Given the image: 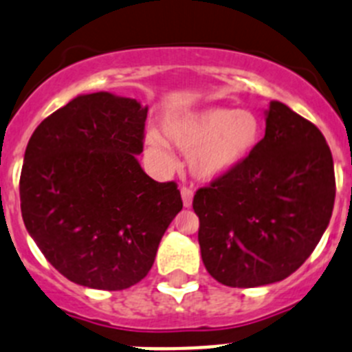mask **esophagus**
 Masks as SVG:
<instances>
[{
	"mask_svg": "<svg viewBox=\"0 0 352 352\" xmlns=\"http://www.w3.org/2000/svg\"><path fill=\"white\" fill-rule=\"evenodd\" d=\"M182 199H183V206H185V208H190V206H192V201H193L192 188H188V186H183Z\"/></svg>",
	"mask_w": 352,
	"mask_h": 352,
	"instance_id": "obj_1",
	"label": "esophagus"
}]
</instances>
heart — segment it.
Instances as JSON below:
<instances>
[{
	"label": "heart",
	"instance_id": "heart-1",
	"mask_svg": "<svg viewBox=\"0 0 352 352\" xmlns=\"http://www.w3.org/2000/svg\"><path fill=\"white\" fill-rule=\"evenodd\" d=\"M164 134L188 155L193 176L211 182L239 167L253 153L262 138V124L246 109L209 106L169 115L164 120ZM146 144L164 162H173L159 132L148 131Z\"/></svg>",
	"mask_w": 352,
	"mask_h": 352
}]
</instances>
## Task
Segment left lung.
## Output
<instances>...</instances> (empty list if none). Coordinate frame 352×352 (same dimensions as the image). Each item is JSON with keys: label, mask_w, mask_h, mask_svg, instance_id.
I'll use <instances>...</instances> for the list:
<instances>
[{"label": "left lung", "mask_w": 352, "mask_h": 352, "mask_svg": "<svg viewBox=\"0 0 352 352\" xmlns=\"http://www.w3.org/2000/svg\"><path fill=\"white\" fill-rule=\"evenodd\" d=\"M333 202V159L324 136L272 101L253 153L193 197L202 262L232 288L283 281L318 246Z\"/></svg>", "instance_id": "1"}]
</instances>
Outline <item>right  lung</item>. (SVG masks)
<instances>
[{"label": "right lung", "mask_w": 352, "mask_h": 352, "mask_svg": "<svg viewBox=\"0 0 352 352\" xmlns=\"http://www.w3.org/2000/svg\"><path fill=\"white\" fill-rule=\"evenodd\" d=\"M148 106L82 94L29 140L21 211L29 235L64 277L94 289L131 288L150 272L183 208L178 185L141 169Z\"/></svg>", "instance_id": "right-lung-1"}]
</instances>
